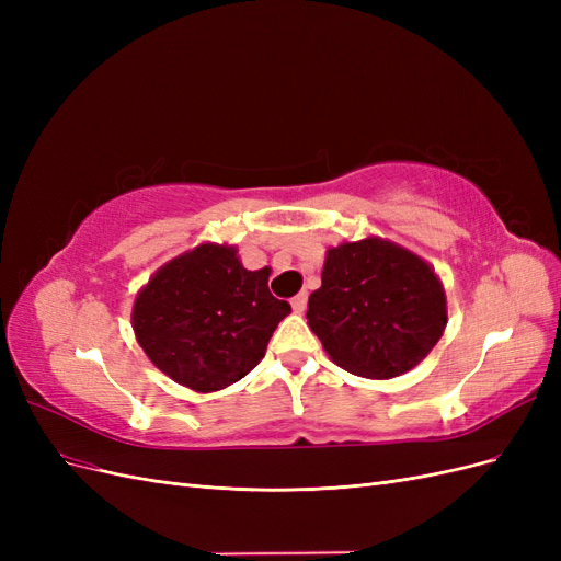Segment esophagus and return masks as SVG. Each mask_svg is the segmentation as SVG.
<instances>
[{"label": "esophagus", "mask_w": 561, "mask_h": 561, "mask_svg": "<svg viewBox=\"0 0 561 561\" xmlns=\"http://www.w3.org/2000/svg\"><path fill=\"white\" fill-rule=\"evenodd\" d=\"M307 301H309V295L307 293H299V295H295L293 297V311L295 313H304V311H307Z\"/></svg>", "instance_id": "34e87169"}]
</instances>
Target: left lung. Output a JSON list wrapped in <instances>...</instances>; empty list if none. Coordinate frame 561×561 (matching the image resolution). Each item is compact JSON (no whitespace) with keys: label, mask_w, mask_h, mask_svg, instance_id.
I'll return each mask as SVG.
<instances>
[{"label":"left lung","mask_w":561,"mask_h":561,"mask_svg":"<svg viewBox=\"0 0 561 561\" xmlns=\"http://www.w3.org/2000/svg\"><path fill=\"white\" fill-rule=\"evenodd\" d=\"M307 318L339 367L365 379H393L439 342L447 299L435 271L416 254L365 239L328 250Z\"/></svg>","instance_id":"obj_1"}]
</instances>
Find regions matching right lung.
Returning <instances> with one entry per match:
<instances>
[{
  "label": "right lung",
  "mask_w": 561,
  "mask_h": 561,
  "mask_svg": "<svg viewBox=\"0 0 561 561\" xmlns=\"http://www.w3.org/2000/svg\"><path fill=\"white\" fill-rule=\"evenodd\" d=\"M287 313L290 304L268 293V268L248 271L236 248L203 243L142 287L133 330L163 375L210 393L257 367Z\"/></svg>",
  "instance_id": "add662e5"
}]
</instances>
